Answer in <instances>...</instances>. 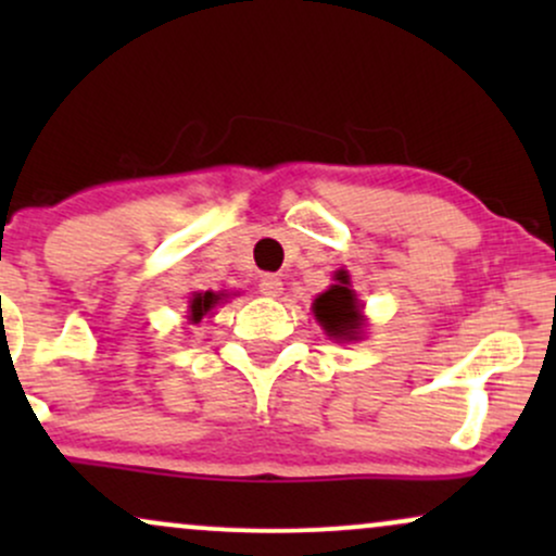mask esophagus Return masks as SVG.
I'll return each mask as SVG.
<instances>
[{
	"instance_id": "1",
	"label": "esophagus",
	"mask_w": 556,
	"mask_h": 556,
	"mask_svg": "<svg viewBox=\"0 0 556 556\" xmlns=\"http://www.w3.org/2000/svg\"><path fill=\"white\" fill-rule=\"evenodd\" d=\"M258 290H261V295L277 298L279 292H282V279H279L277 274H264L258 282Z\"/></svg>"
}]
</instances>
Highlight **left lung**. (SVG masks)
<instances>
[{
	"mask_svg": "<svg viewBox=\"0 0 556 556\" xmlns=\"http://www.w3.org/2000/svg\"><path fill=\"white\" fill-rule=\"evenodd\" d=\"M314 314L329 337L337 340H355L361 331V308L358 298L350 290L348 274H337V285H331L324 295L316 298Z\"/></svg>",
	"mask_w": 556,
	"mask_h": 556,
	"instance_id": "1",
	"label": "left lung"
}]
</instances>
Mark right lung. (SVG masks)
<instances>
[{
  "instance_id": "right-lung-1",
  "label": "right lung",
  "mask_w": 556,
  "mask_h": 556,
  "mask_svg": "<svg viewBox=\"0 0 556 556\" xmlns=\"http://www.w3.org/2000/svg\"><path fill=\"white\" fill-rule=\"evenodd\" d=\"M222 300H225V295H216V292H195L193 295V300H190V318H193V321H201L203 316L206 314H212V311L216 308V305L222 303Z\"/></svg>"
}]
</instances>
